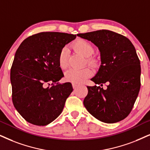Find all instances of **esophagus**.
<instances>
[{
    "label": "esophagus",
    "instance_id": "esophagus-1",
    "mask_svg": "<svg viewBox=\"0 0 150 150\" xmlns=\"http://www.w3.org/2000/svg\"><path fill=\"white\" fill-rule=\"evenodd\" d=\"M73 88H76L77 86H78V84H76V83H73Z\"/></svg>",
    "mask_w": 150,
    "mask_h": 150
}]
</instances>
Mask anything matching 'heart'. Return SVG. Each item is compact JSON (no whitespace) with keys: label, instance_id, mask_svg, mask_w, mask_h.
Returning a JSON list of instances; mask_svg holds the SVG:
<instances>
[{"label":"heart","instance_id":"b5f03b06","mask_svg":"<svg viewBox=\"0 0 150 150\" xmlns=\"http://www.w3.org/2000/svg\"><path fill=\"white\" fill-rule=\"evenodd\" d=\"M73 47L75 50L78 51L83 55L87 57L86 62L90 64H94L95 59L91 57V55L94 52V48L89 41L85 39H78L73 43ZM69 51L68 48L64 47L60 51L58 55V64L60 69H66L69 66ZM92 75V71L88 67L82 69H70L66 71L65 77L67 80L73 83L80 84L88 79Z\"/></svg>","mask_w":150,"mask_h":150}]
</instances>
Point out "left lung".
Segmentation results:
<instances>
[{
  "mask_svg": "<svg viewBox=\"0 0 150 150\" xmlns=\"http://www.w3.org/2000/svg\"><path fill=\"white\" fill-rule=\"evenodd\" d=\"M77 36L91 41L100 51L101 65L91 80L102 86H87L84 100L87 111L105 123H115L128 116L141 88V64L130 40L107 30H97Z\"/></svg>",
  "mask_w": 150,
  "mask_h": 150,
  "instance_id": "left-lung-1",
  "label": "left lung"
}]
</instances>
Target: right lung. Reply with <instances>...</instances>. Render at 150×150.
Returning a JSON list of instances; mask_svg holds the SVG:
<instances>
[{"mask_svg":"<svg viewBox=\"0 0 150 150\" xmlns=\"http://www.w3.org/2000/svg\"><path fill=\"white\" fill-rule=\"evenodd\" d=\"M75 38L76 35L44 32L28 37L17 49L10 71L12 102L27 122L45 126L62 113L73 88L71 83L58 82L64 77L58 55Z\"/></svg>","mask_w":150,"mask_h":150,"instance_id":"1","label":"right lung"}]
</instances>
